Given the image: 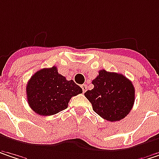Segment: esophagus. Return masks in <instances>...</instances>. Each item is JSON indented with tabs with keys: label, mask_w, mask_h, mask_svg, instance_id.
<instances>
[{
	"label": "esophagus",
	"mask_w": 159,
	"mask_h": 159,
	"mask_svg": "<svg viewBox=\"0 0 159 159\" xmlns=\"http://www.w3.org/2000/svg\"><path fill=\"white\" fill-rule=\"evenodd\" d=\"M81 87H82V89H83V92H84V93H85V92H86V90H87V85H86V84H82V85H81Z\"/></svg>",
	"instance_id": "esophagus-1"
}]
</instances>
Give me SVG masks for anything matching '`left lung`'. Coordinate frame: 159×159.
<instances>
[{
	"mask_svg": "<svg viewBox=\"0 0 159 159\" xmlns=\"http://www.w3.org/2000/svg\"><path fill=\"white\" fill-rule=\"evenodd\" d=\"M92 83L94 87L86 91L84 96L98 115L109 121H117L129 113L135 101V89L123 75L100 70Z\"/></svg>",
	"mask_w": 159,
	"mask_h": 159,
	"instance_id": "8db88e82",
	"label": "left lung"
}]
</instances>
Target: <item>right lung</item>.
Masks as SVG:
<instances>
[{
  "mask_svg": "<svg viewBox=\"0 0 159 159\" xmlns=\"http://www.w3.org/2000/svg\"><path fill=\"white\" fill-rule=\"evenodd\" d=\"M26 91L30 107L43 116L66 109L70 99L83 93L73 80L68 81L58 74L56 66L36 72L28 82Z\"/></svg>",
  "mask_w": 159,
  "mask_h": 159,
  "instance_id": "right-lung-1",
  "label": "right lung"
}]
</instances>
